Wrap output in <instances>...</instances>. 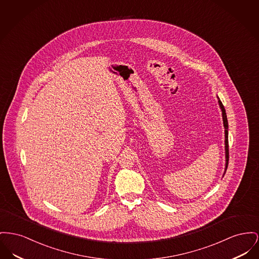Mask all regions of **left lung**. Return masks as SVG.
<instances>
[{"label":"left lung","instance_id":"left-lung-1","mask_svg":"<svg viewBox=\"0 0 259 259\" xmlns=\"http://www.w3.org/2000/svg\"><path fill=\"white\" fill-rule=\"evenodd\" d=\"M219 103V107L221 108L222 111V118H223V124H224V128H225V156H226V164H225V171L228 167L229 161V145H228V120H227V115H226V110L224 108V106L222 105L221 101H218Z\"/></svg>","mask_w":259,"mask_h":259}]
</instances>
